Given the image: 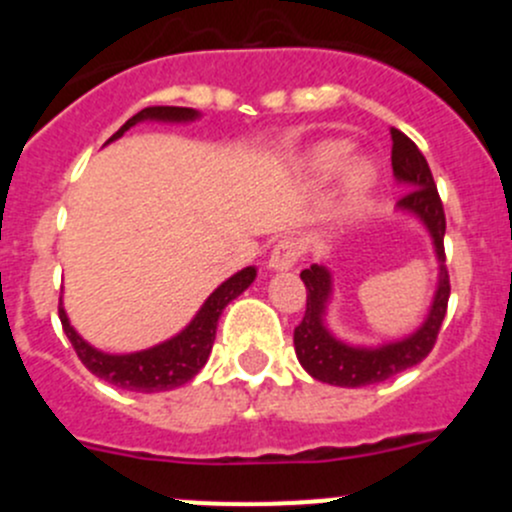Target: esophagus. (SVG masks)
<instances>
[{"label":"esophagus","instance_id":"34e87169","mask_svg":"<svg viewBox=\"0 0 512 512\" xmlns=\"http://www.w3.org/2000/svg\"><path fill=\"white\" fill-rule=\"evenodd\" d=\"M299 260V245L294 240H280L272 250L270 260H267V267L272 272H287L297 265Z\"/></svg>","mask_w":512,"mask_h":512}]
</instances>
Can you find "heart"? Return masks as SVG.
I'll use <instances>...</instances> for the list:
<instances>
[{
  "label": "heart",
  "mask_w": 512,
  "mask_h": 512,
  "mask_svg": "<svg viewBox=\"0 0 512 512\" xmlns=\"http://www.w3.org/2000/svg\"><path fill=\"white\" fill-rule=\"evenodd\" d=\"M352 146L347 141H322L302 156V170L317 183H327L347 165ZM376 185V168L371 160L356 158L344 170V195L352 205H359Z\"/></svg>",
  "instance_id": "b5f03b06"
}]
</instances>
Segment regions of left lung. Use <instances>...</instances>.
I'll use <instances>...</instances> for the list:
<instances>
[{
	"mask_svg": "<svg viewBox=\"0 0 512 512\" xmlns=\"http://www.w3.org/2000/svg\"><path fill=\"white\" fill-rule=\"evenodd\" d=\"M391 168L394 178L406 185L409 193L396 203V210L409 213L426 227L431 235L433 252L438 262V285L433 292L431 309L416 332L396 342L379 344V347H356V344L337 339L327 327V307L332 299V270L324 262L302 270V282L307 287V312L302 324L294 329V352L299 364L304 366L312 379L324 381L344 389H359V386L381 384L401 371L411 369L423 361L433 349L446 317L448 294V270L446 252H443V235H446V215H443L441 198H438L436 183H433L431 168L426 158L418 151L416 143L401 131L391 128Z\"/></svg>",
	"mask_w": 512,
	"mask_h": 512,
	"instance_id": "left-lung-1",
	"label": "left lung"
}]
</instances>
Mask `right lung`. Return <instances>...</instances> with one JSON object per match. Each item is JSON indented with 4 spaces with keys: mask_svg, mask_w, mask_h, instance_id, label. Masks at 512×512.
I'll use <instances>...</instances> for the list:
<instances>
[{
    "mask_svg": "<svg viewBox=\"0 0 512 512\" xmlns=\"http://www.w3.org/2000/svg\"><path fill=\"white\" fill-rule=\"evenodd\" d=\"M200 118L195 108L183 106H148L138 111L136 116L128 118L106 143L121 138L128 128L143 121H158V123H190ZM257 270L255 267H245V270L235 272L230 280L215 289L203 307L198 309L188 327L178 332L175 337L165 339L151 349H141V352L131 354H108L101 349L91 347L74 327H71L69 317H66L64 304L59 302V319L64 327L66 337H69L71 347L76 349L79 359L84 361L86 369L96 374L98 379L108 381L111 386L126 391H141V394H156V391H170L175 386H183L198 374L213 352L215 329H218V319L223 309L235 297H240L247 287L255 282Z\"/></svg>",
    "mask_w": 512,
    "mask_h": 512,
    "instance_id": "obj_1",
    "label": "right lung"
}]
</instances>
